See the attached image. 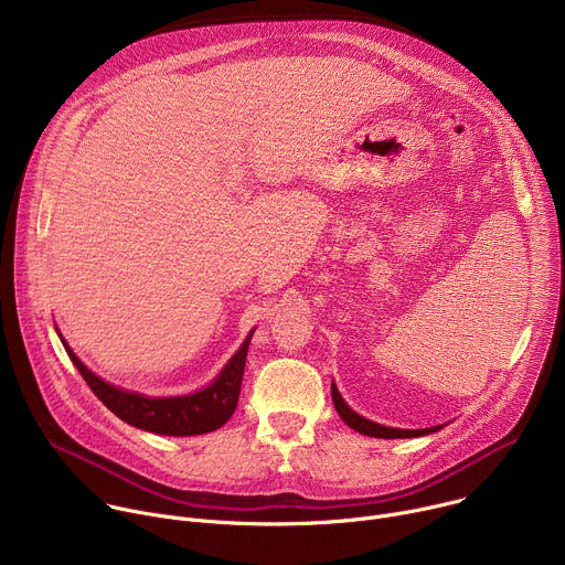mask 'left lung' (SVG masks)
<instances>
[{"label":"left lung","mask_w":565,"mask_h":565,"mask_svg":"<svg viewBox=\"0 0 565 565\" xmlns=\"http://www.w3.org/2000/svg\"><path fill=\"white\" fill-rule=\"evenodd\" d=\"M331 393H333V405L340 414V418L355 431L364 434V436H371V438H418V436H427V434H434L438 429H443V425L438 427H429V429H393V427H384V425H377V423H371L362 416H358L347 402L342 399L340 391L335 384H331Z\"/></svg>","instance_id":"1"}]
</instances>
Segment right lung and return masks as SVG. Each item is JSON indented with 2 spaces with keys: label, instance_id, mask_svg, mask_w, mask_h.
<instances>
[{
  "label": "right lung",
  "instance_id": "obj_1",
  "mask_svg": "<svg viewBox=\"0 0 565 565\" xmlns=\"http://www.w3.org/2000/svg\"><path fill=\"white\" fill-rule=\"evenodd\" d=\"M253 333L255 331L248 333L246 342L241 344V349L230 358L225 369L218 373V377L210 386L190 395H174V397H147L142 393L118 388L105 382L103 377H98L96 373H92L71 351V347L64 342L62 335L60 340L71 362L75 364L79 375L85 377V382L96 393V397L120 420H125L131 427L160 434V436H199V434H207L223 427L234 414Z\"/></svg>",
  "mask_w": 565,
  "mask_h": 565
}]
</instances>
